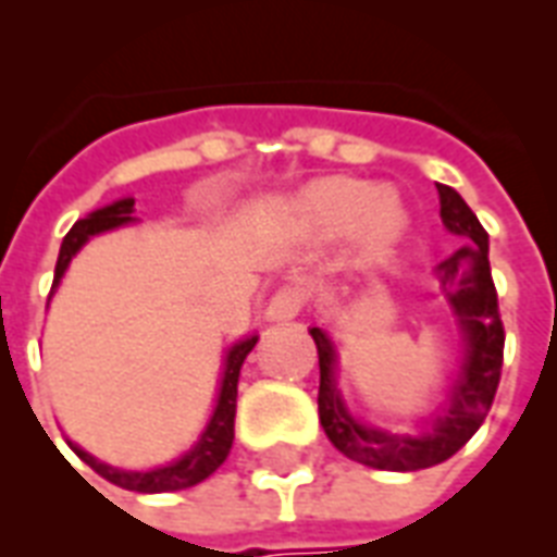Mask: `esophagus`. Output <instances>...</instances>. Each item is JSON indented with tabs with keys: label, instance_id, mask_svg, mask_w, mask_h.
I'll return each instance as SVG.
<instances>
[{
	"label": "esophagus",
	"instance_id": "34e87169",
	"mask_svg": "<svg viewBox=\"0 0 557 557\" xmlns=\"http://www.w3.org/2000/svg\"><path fill=\"white\" fill-rule=\"evenodd\" d=\"M299 311H302V294H299L296 287H282V290L267 302L263 317H267L270 323H287V320H296Z\"/></svg>",
	"mask_w": 557,
	"mask_h": 557
}]
</instances>
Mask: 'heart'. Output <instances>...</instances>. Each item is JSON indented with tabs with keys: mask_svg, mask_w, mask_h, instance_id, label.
I'll list each match as a JSON object with an SVG mask.
<instances>
[{
	"mask_svg": "<svg viewBox=\"0 0 557 557\" xmlns=\"http://www.w3.org/2000/svg\"><path fill=\"white\" fill-rule=\"evenodd\" d=\"M299 214L317 237H341L355 225L363 255L373 261L387 258L405 232L403 205L352 178L311 184L299 199Z\"/></svg>",
	"mask_w": 557,
	"mask_h": 557,
	"instance_id": "heart-1",
	"label": "heart"
}]
</instances>
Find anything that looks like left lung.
<instances>
[{"mask_svg": "<svg viewBox=\"0 0 557 557\" xmlns=\"http://www.w3.org/2000/svg\"><path fill=\"white\" fill-rule=\"evenodd\" d=\"M437 196L446 232L461 240V249L437 267V275L449 311L461 329L463 358L458 379L449 384L446 403L437 417L429 420V429L403 434L355 420L337 387V346L323 329H311L320 355V422L334 449L373 470L413 472L453 458L479 432L499 387L505 329L487 261V232L458 190L437 184Z\"/></svg>", "mask_w": 557, "mask_h": 557, "instance_id": "8db88e82", "label": "left lung"}]
</instances>
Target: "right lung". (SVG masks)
I'll return each mask as SVG.
<instances>
[{"label": "right lung", "mask_w": 557, "mask_h": 557, "mask_svg": "<svg viewBox=\"0 0 557 557\" xmlns=\"http://www.w3.org/2000/svg\"><path fill=\"white\" fill-rule=\"evenodd\" d=\"M132 214H135V199L125 196V199H116V202L104 205V208H99L94 214H87L85 220H78V223L66 232L64 244H61V252H58L52 294H55L58 284L64 278L70 261L82 252V246H85L90 237H96V234L135 223V216ZM52 294H49V299H52ZM255 343H258V334H246V337H240V341L228 346L214 413H211V420L205 425V432L199 434V441H196L182 458H175V461L164 463V467H154V470H120V467H111V463L99 461V458H94L90 453H85V449L75 446L73 441H66L70 443V449H73L90 470H96L102 479L116 484V487H125V491L170 493L205 482V479L228 458V453H232L234 411H237V379H240V367H244L246 355L255 349Z\"/></svg>", "instance_id": "obj_1"}]
</instances>
